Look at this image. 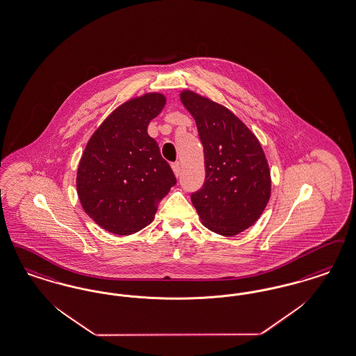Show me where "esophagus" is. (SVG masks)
Wrapping results in <instances>:
<instances>
[{"label":"esophagus","instance_id":"obj_1","mask_svg":"<svg viewBox=\"0 0 356 356\" xmlns=\"http://www.w3.org/2000/svg\"><path fill=\"white\" fill-rule=\"evenodd\" d=\"M172 170H173V172H175V175H176V176H179V175H180V171H181L180 163H179V161H176V163H172Z\"/></svg>","mask_w":356,"mask_h":356}]
</instances>
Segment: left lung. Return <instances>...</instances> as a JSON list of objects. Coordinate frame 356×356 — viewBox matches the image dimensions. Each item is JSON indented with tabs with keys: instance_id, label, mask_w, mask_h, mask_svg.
Segmentation results:
<instances>
[{
	"instance_id": "8db88e82",
	"label": "left lung",
	"mask_w": 356,
	"mask_h": 356,
	"mask_svg": "<svg viewBox=\"0 0 356 356\" xmlns=\"http://www.w3.org/2000/svg\"><path fill=\"white\" fill-rule=\"evenodd\" d=\"M180 100L196 120L205 181L192 193L204 227L232 237L250 228L270 199L269 164L256 135L222 104L184 90Z\"/></svg>"
}]
</instances>
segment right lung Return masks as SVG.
<instances>
[{
	"instance_id": "add662e5",
	"label": "right lung",
	"mask_w": 356,
	"mask_h": 356,
	"mask_svg": "<svg viewBox=\"0 0 356 356\" xmlns=\"http://www.w3.org/2000/svg\"><path fill=\"white\" fill-rule=\"evenodd\" d=\"M165 97L147 92L120 104L86 145L76 172L82 208L100 228L134 234L149 225L157 205L176 184L147 128L161 113Z\"/></svg>"
}]
</instances>
